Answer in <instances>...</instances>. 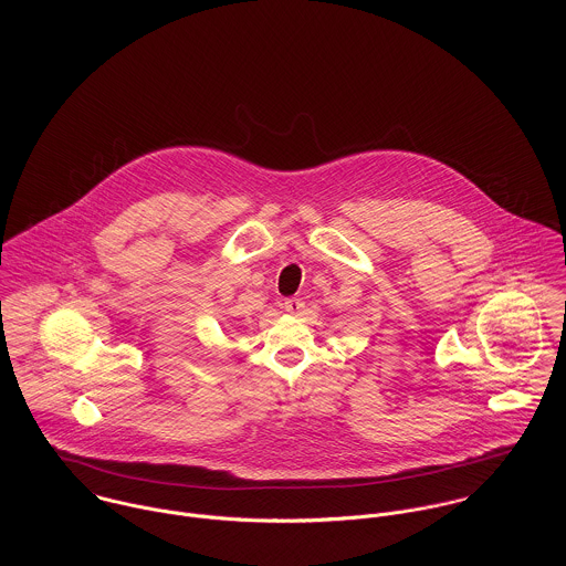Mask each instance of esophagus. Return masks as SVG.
<instances>
[{"label":"esophagus","instance_id":"34e87169","mask_svg":"<svg viewBox=\"0 0 566 566\" xmlns=\"http://www.w3.org/2000/svg\"><path fill=\"white\" fill-rule=\"evenodd\" d=\"M283 310H285L287 314H292V316H298V314L305 310V303H303L301 298H287V301L283 303Z\"/></svg>","mask_w":566,"mask_h":566}]
</instances>
